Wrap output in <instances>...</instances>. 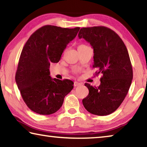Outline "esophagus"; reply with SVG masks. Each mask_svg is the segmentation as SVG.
Returning a JSON list of instances; mask_svg holds the SVG:
<instances>
[{
  "instance_id": "obj_1",
  "label": "esophagus",
  "mask_w": 147,
  "mask_h": 147,
  "mask_svg": "<svg viewBox=\"0 0 147 147\" xmlns=\"http://www.w3.org/2000/svg\"><path fill=\"white\" fill-rule=\"evenodd\" d=\"M81 85V83H80V82H76V81H75L74 82V87H76V86H80Z\"/></svg>"
}]
</instances>
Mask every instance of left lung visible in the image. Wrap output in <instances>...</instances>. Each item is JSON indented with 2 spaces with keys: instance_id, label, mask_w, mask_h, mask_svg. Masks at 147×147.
Returning <instances> with one entry per match:
<instances>
[{
  "instance_id": "left-lung-1",
  "label": "left lung",
  "mask_w": 147,
  "mask_h": 147,
  "mask_svg": "<svg viewBox=\"0 0 147 147\" xmlns=\"http://www.w3.org/2000/svg\"><path fill=\"white\" fill-rule=\"evenodd\" d=\"M78 38L90 43L94 53L93 67L98 69L96 74H102L97 88L85 84L89 94L82 100L83 105L94 115H109L123 102L133 79L127 49L120 37L105 26L81 28Z\"/></svg>"
}]
</instances>
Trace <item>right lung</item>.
Segmentation results:
<instances>
[{
	"label": "right lung",
	"mask_w": 147,
	"mask_h": 147,
	"mask_svg": "<svg viewBox=\"0 0 147 147\" xmlns=\"http://www.w3.org/2000/svg\"><path fill=\"white\" fill-rule=\"evenodd\" d=\"M79 27L46 25L34 32L20 56L16 82L27 106L40 115L56 112L73 88L70 80L52 78L51 63H58L67 45L75 38Z\"/></svg>",
	"instance_id": "1"
}]
</instances>
